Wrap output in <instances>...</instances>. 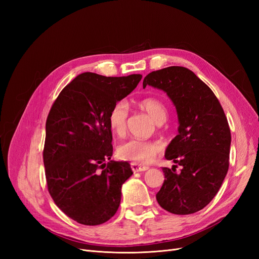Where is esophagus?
I'll return each mask as SVG.
<instances>
[{
	"mask_svg": "<svg viewBox=\"0 0 259 259\" xmlns=\"http://www.w3.org/2000/svg\"><path fill=\"white\" fill-rule=\"evenodd\" d=\"M131 167H132V170L134 171V173H138V171H145L149 168L148 166L140 165V164H138V163H132Z\"/></svg>",
	"mask_w": 259,
	"mask_h": 259,
	"instance_id": "esophagus-1",
	"label": "esophagus"
}]
</instances>
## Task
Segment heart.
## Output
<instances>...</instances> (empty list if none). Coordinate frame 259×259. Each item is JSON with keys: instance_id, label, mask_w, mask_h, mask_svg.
<instances>
[{"instance_id": "b5f03b06", "label": "heart", "mask_w": 259, "mask_h": 259, "mask_svg": "<svg viewBox=\"0 0 259 259\" xmlns=\"http://www.w3.org/2000/svg\"><path fill=\"white\" fill-rule=\"evenodd\" d=\"M140 107L150 115L156 123H163L166 119L167 111L162 101L155 98H145L139 103ZM128 107L126 101L116 103L109 113V125L115 134H122L126 127ZM160 151V146L149 140L130 139L117 148V155L122 160L133 161L134 163H149Z\"/></svg>"}]
</instances>
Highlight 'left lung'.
Masks as SVG:
<instances>
[{
    "label": "left lung",
    "instance_id": "obj_1",
    "mask_svg": "<svg viewBox=\"0 0 259 259\" xmlns=\"http://www.w3.org/2000/svg\"><path fill=\"white\" fill-rule=\"evenodd\" d=\"M166 93L178 117V135L165 159L182 168L163 167L165 176L156 201L171 214L188 215L204 208L218 192L229 167L231 134L215 94L191 70L167 67L145 76L143 86Z\"/></svg>",
    "mask_w": 259,
    "mask_h": 259
}]
</instances>
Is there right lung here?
I'll return each mask as SVG.
<instances>
[{"label":"right lung","instance_id":"right-lung-1","mask_svg":"<svg viewBox=\"0 0 259 259\" xmlns=\"http://www.w3.org/2000/svg\"><path fill=\"white\" fill-rule=\"evenodd\" d=\"M142 77L84 72L52 106L43 151L46 182L55 204L79 224H104L120 206L122 185L133 171L126 161L111 160L109 113Z\"/></svg>","mask_w":259,"mask_h":259}]
</instances>
